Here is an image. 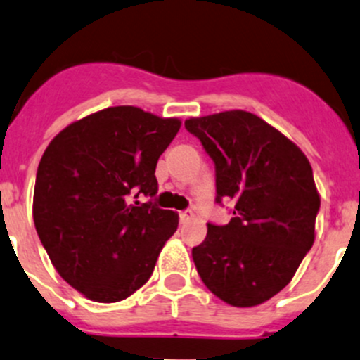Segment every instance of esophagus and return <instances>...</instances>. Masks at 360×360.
Returning a JSON list of instances; mask_svg holds the SVG:
<instances>
[{"label":"esophagus","instance_id":"esophagus-1","mask_svg":"<svg viewBox=\"0 0 360 360\" xmlns=\"http://www.w3.org/2000/svg\"><path fill=\"white\" fill-rule=\"evenodd\" d=\"M193 217H195V215H193V212H181L179 214L181 224H186V222H190Z\"/></svg>","mask_w":360,"mask_h":360}]
</instances>
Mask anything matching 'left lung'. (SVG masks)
<instances>
[{
	"mask_svg": "<svg viewBox=\"0 0 360 360\" xmlns=\"http://www.w3.org/2000/svg\"><path fill=\"white\" fill-rule=\"evenodd\" d=\"M186 129L215 164L217 202H234L226 226L207 224L193 262L205 286L233 307H255L293 279L316 240L321 196L305 153L245 110L190 117Z\"/></svg>",
	"mask_w": 360,
	"mask_h": 360,
	"instance_id": "1",
	"label": "left lung"
}]
</instances>
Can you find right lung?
<instances>
[{"label": "right lung", "instance_id": "obj_1", "mask_svg": "<svg viewBox=\"0 0 360 360\" xmlns=\"http://www.w3.org/2000/svg\"><path fill=\"white\" fill-rule=\"evenodd\" d=\"M179 129L177 117L120 105L69 124L44 150L34 226L53 267L89 300L131 297L176 233L177 212L132 203L131 195H157L158 157Z\"/></svg>", "mask_w": 360, "mask_h": 360}]
</instances>
